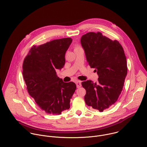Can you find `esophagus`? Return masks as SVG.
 Here are the masks:
<instances>
[{
	"mask_svg": "<svg viewBox=\"0 0 147 147\" xmlns=\"http://www.w3.org/2000/svg\"><path fill=\"white\" fill-rule=\"evenodd\" d=\"M81 81H77L76 84V86H77V88H80L82 86V83H81Z\"/></svg>",
	"mask_w": 147,
	"mask_h": 147,
	"instance_id": "esophagus-1",
	"label": "esophagus"
}]
</instances>
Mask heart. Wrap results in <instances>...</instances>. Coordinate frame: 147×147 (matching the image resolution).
I'll list each match as a JSON object with an SVG mask.
<instances>
[{
    "mask_svg": "<svg viewBox=\"0 0 147 147\" xmlns=\"http://www.w3.org/2000/svg\"><path fill=\"white\" fill-rule=\"evenodd\" d=\"M78 47H80L79 46H75V49H76V48H78Z\"/></svg>",
    "mask_w": 147,
    "mask_h": 147,
    "instance_id": "heart-1",
    "label": "heart"
}]
</instances>
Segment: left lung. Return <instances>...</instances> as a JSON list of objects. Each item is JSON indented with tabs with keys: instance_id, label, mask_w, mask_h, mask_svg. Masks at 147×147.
Segmentation results:
<instances>
[{
	"instance_id": "left-lung-1",
	"label": "left lung",
	"mask_w": 147,
	"mask_h": 147,
	"mask_svg": "<svg viewBox=\"0 0 147 147\" xmlns=\"http://www.w3.org/2000/svg\"><path fill=\"white\" fill-rule=\"evenodd\" d=\"M87 62L95 68L98 81L82 83L86 90V104L100 112L109 108L121 94L127 74L126 56L122 45L101 32H89L81 38Z\"/></svg>"
}]
</instances>
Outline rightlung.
<instances>
[{"label": "right lung", "instance_id": "right-lung-1", "mask_svg": "<svg viewBox=\"0 0 147 147\" xmlns=\"http://www.w3.org/2000/svg\"><path fill=\"white\" fill-rule=\"evenodd\" d=\"M72 40H54L40 46H33L25 58L22 75L29 95L45 113L59 115L70 107V100L76 85L64 83L57 75L62 68L65 54Z\"/></svg>", "mask_w": 147, "mask_h": 147}]
</instances>
